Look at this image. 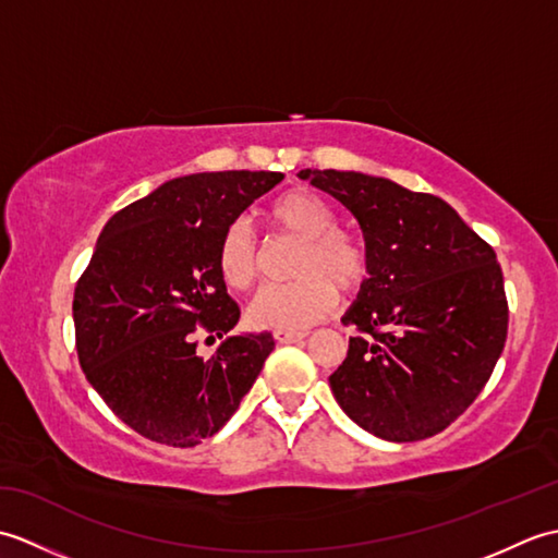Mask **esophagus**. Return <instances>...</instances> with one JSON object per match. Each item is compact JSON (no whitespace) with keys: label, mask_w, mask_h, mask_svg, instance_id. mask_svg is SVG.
<instances>
[{"label":"esophagus","mask_w":558,"mask_h":558,"mask_svg":"<svg viewBox=\"0 0 558 558\" xmlns=\"http://www.w3.org/2000/svg\"><path fill=\"white\" fill-rule=\"evenodd\" d=\"M272 338L278 342H300L302 338H306L304 330H272Z\"/></svg>","instance_id":"34e87169"}]
</instances>
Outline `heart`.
I'll return each mask as SVG.
<instances>
[{
	"label": "heart",
	"instance_id": "1",
	"mask_svg": "<svg viewBox=\"0 0 558 558\" xmlns=\"http://www.w3.org/2000/svg\"><path fill=\"white\" fill-rule=\"evenodd\" d=\"M270 230L302 240L292 264L294 280L260 290L248 322L256 328L302 330L330 312L338 290L357 292L369 276V256L360 236L336 228V210L312 189H290L266 206ZM216 266L222 282L232 290H248L258 276V254L244 222L225 228L218 242Z\"/></svg>",
	"mask_w": 558,
	"mask_h": 558
}]
</instances>
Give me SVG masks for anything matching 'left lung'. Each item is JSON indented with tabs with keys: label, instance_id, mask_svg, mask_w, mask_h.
<instances>
[{
	"label": "left lung",
	"instance_id": "8db88e82",
	"mask_svg": "<svg viewBox=\"0 0 558 558\" xmlns=\"http://www.w3.org/2000/svg\"><path fill=\"white\" fill-rule=\"evenodd\" d=\"M357 218L369 278L342 316L362 336L330 390L364 432L422 441L458 420L489 381L508 333L494 248L444 198L384 177L302 170Z\"/></svg>",
	"mask_w": 558,
	"mask_h": 558
}]
</instances>
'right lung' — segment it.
<instances>
[{
    "label": "right lung",
    "instance_id": "1",
    "mask_svg": "<svg viewBox=\"0 0 558 558\" xmlns=\"http://www.w3.org/2000/svg\"><path fill=\"white\" fill-rule=\"evenodd\" d=\"M280 172H198L165 182L105 225L76 282L81 369L124 424L192 448L222 429L272 352L270 333L228 336L240 322L216 266L225 228ZM225 337L208 361L195 336Z\"/></svg>",
    "mask_w": 558,
    "mask_h": 558
}]
</instances>
